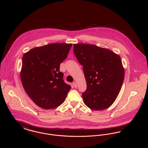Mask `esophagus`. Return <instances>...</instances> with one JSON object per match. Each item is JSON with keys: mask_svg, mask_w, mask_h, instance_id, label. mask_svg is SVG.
<instances>
[{"mask_svg": "<svg viewBox=\"0 0 148 148\" xmlns=\"http://www.w3.org/2000/svg\"><path fill=\"white\" fill-rule=\"evenodd\" d=\"M73 86L76 88H77V84H76V82H73Z\"/></svg>", "mask_w": 148, "mask_h": 148, "instance_id": "esophagus-1", "label": "esophagus"}]
</instances>
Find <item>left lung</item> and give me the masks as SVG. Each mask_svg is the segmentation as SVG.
I'll use <instances>...</instances> for the list:
<instances>
[{"label": "left lung", "mask_w": 148, "mask_h": 148, "mask_svg": "<svg viewBox=\"0 0 148 148\" xmlns=\"http://www.w3.org/2000/svg\"><path fill=\"white\" fill-rule=\"evenodd\" d=\"M74 53L83 66L86 90L82 94L84 104L91 109L103 110L116 99L124 79L120 56L94 44L73 45Z\"/></svg>", "instance_id": "1"}]
</instances>
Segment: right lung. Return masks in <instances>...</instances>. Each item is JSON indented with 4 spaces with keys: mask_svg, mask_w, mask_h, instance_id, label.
I'll list each match as a JSON object with an SVG mask.
<instances>
[{
    "mask_svg": "<svg viewBox=\"0 0 148 148\" xmlns=\"http://www.w3.org/2000/svg\"><path fill=\"white\" fill-rule=\"evenodd\" d=\"M72 44L52 43L25 53L21 79L23 88L39 107L53 109L63 104L71 89L64 83L60 64L66 58Z\"/></svg>",
    "mask_w": 148,
    "mask_h": 148,
    "instance_id": "obj_1",
    "label": "right lung"
}]
</instances>
